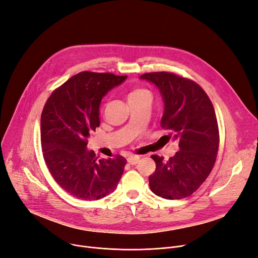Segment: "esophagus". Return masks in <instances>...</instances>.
<instances>
[{"label": "esophagus", "mask_w": 258, "mask_h": 258, "mask_svg": "<svg viewBox=\"0 0 258 258\" xmlns=\"http://www.w3.org/2000/svg\"><path fill=\"white\" fill-rule=\"evenodd\" d=\"M139 160H140V157H139V156H128V157H127V162H128L131 165L137 164Z\"/></svg>", "instance_id": "obj_1"}]
</instances>
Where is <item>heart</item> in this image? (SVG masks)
Wrapping results in <instances>:
<instances>
[{"mask_svg":"<svg viewBox=\"0 0 258 258\" xmlns=\"http://www.w3.org/2000/svg\"><path fill=\"white\" fill-rule=\"evenodd\" d=\"M143 95H149V92L147 89L143 88H134L128 93L127 95V100H132V99H136L138 97H141Z\"/></svg>","mask_w":258,"mask_h":258,"instance_id":"heart-1","label":"heart"}]
</instances>
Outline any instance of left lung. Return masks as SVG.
I'll return each instance as SVG.
<instances>
[{
  "label": "left lung",
  "mask_w": 258,
  "mask_h": 258,
  "mask_svg": "<svg viewBox=\"0 0 258 258\" xmlns=\"http://www.w3.org/2000/svg\"><path fill=\"white\" fill-rule=\"evenodd\" d=\"M140 79L158 88L164 105L160 125L179 147L166 162L152 156L156 170L149 177L150 187L165 199L187 197L203 184L216 160L219 132L214 107L204 89L185 78L161 72Z\"/></svg>",
  "instance_id": "8db88e82"
}]
</instances>
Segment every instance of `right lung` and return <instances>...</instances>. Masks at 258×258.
<instances>
[{"mask_svg":"<svg viewBox=\"0 0 258 258\" xmlns=\"http://www.w3.org/2000/svg\"><path fill=\"white\" fill-rule=\"evenodd\" d=\"M127 76L82 72L73 76L48 98L41 115V144L50 174L77 199L98 200L115 191L126 159L97 160L87 139L100 125L103 97Z\"/></svg>","mask_w":258,"mask_h":258,"instance_id":"right-lung-1","label":"right lung"}]
</instances>
